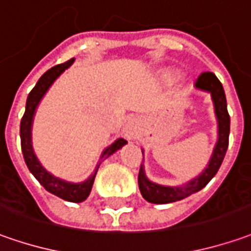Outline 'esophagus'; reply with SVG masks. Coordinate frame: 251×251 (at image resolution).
<instances>
[{
	"label": "esophagus",
	"mask_w": 251,
	"mask_h": 251,
	"mask_svg": "<svg viewBox=\"0 0 251 251\" xmlns=\"http://www.w3.org/2000/svg\"><path fill=\"white\" fill-rule=\"evenodd\" d=\"M124 133H125L127 139H133L134 136L137 134V122H136V119H130V121L126 122Z\"/></svg>",
	"instance_id": "34e87169"
}]
</instances>
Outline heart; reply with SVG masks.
<instances>
[{
  "instance_id": "b5f03b06",
  "label": "heart",
  "mask_w": 251,
  "mask_h": 251,
  "mask_svg": "<svg viewBox=\"0 0 251 251\" xmlns=\"http://www.w3.org/2000/svg\"><path fill=\"white\" fill-rule=\"evenodd\" d=\"M171 76H176V74H172V75H171Z\"/></svg>"
}]
</instances>
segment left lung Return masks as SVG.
I'll use <instances>...</instances> for the list:
<instances>
[{"mask_svg":"<svg viewBox=\"0 0 251 251\" xmlns=\"http://www.w3.org/2000/svg\"><path fill=\"white\" fill-rule=\"evenodd\" d=\"M196 89L201 91H207L211 94L214 102L215 118L218 122V140L215 143L211 158L207 164V168L199 175L189 180L183 186H162L154 183L150 179H147L144 174L143 165L139 172V189L142 196L149 201L154 204H168L174 201H179L186 199L187 196L197 193L207 185L215 174L218 172L224 157L226 154L229 144V129H230V118H229L228 108H226V97L222 84L218 77L212 72H203L196 80Z\"/></svg>","mask_w":251,"mask_h":251,"instance_id":"1","label":"left lung"}]
</instances>
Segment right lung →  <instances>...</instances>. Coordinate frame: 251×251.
<instances>
[{"instance_id": "obj_1", "label": "right lung", "mask_w": 251, "mask_h": 251, "mask_svg": "<svg viewBox=\"0 0 251 251\" xmlns=\"http://www.w3.org/2000/svg\"><path fill=\"white\" fill-rule=\"evenodd\" d=\"M74 61L75 58H72L64 64H59V65L52 66L51 69H48L47 72L40 77L39 82L36 83L33 90L29 93L27 101H26V109H25V114L21 121V146H22L23 158H25L27 168L47 192L64 199L66 201H71V203H82L90 195L100 164L104 160H107L109 155H112L117 150H119L122 146H125L126 140L125 139H117L111 146H108L101 154L99 164L94 169L93 175H90L89 179H86L84 182H80V183L66 182V180L54 176L40 164V161L37 160L36 154L33 151V146H31V125H33L36 108L39 107V102L44 97L48 89L51 87V84L55 82L59 75L65 72V69H68L74 64Z\"/></svg>"}]
</instances>
